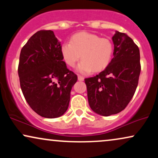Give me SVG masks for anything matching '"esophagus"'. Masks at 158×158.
I'll return each instance as SVG.
<instances>
[{
  "instance_id": "esophagus-1",
  "label": "esophagus",
  "mask_w": 158,
  "mask_h": 158,
  "mask_svg": "<svg viewBox=\"0 0 158 158\" xmlns=\"http://www.w3.org/2000/svg\"><path fill=\"white\" fill-rule=\"evenodd\" d=\"M78 80H79V81H83V80H84V77H83L82 76L79 75V76H78Z\"/></svg>"
}]
</instances>
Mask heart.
<instances>
[{
  "label": "heart",
  "mask_w": 158,
  "mask_h": 158,
  "mask_svg": "<svg viewBox=\"0 0 158 158\" xmlns=\"http://www.w3.org/2000/svg\"><path fill=\"white\" fill-rule=\"evenodd\" d=\"M113 50L109 39L87 32L73 35L70 42L64 43L61 48V55L68 66H75L81 57L82 61L78 70L83 73L104 70L110 62Z\"/></svg>",
  "instance_id": "obj_1"
}]
</instances>
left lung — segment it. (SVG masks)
<instances>
[{
  "mask_svg": "<svg viewBox=\"0 0 158 158\" xmlns=\"http://www.w3.org/2000/svg\"><path fill=\"white\" fill-rule=\"evenodd\" d=\"M112 40L114 58L109 64L98 75L85 79L90 108L105 117L126 108L137 89L141 70L139 50L133 40L118 31Z\"/></svg>",
  "mask_w": 158,
  "mask_h": 158,
  "instance_id": "left-lung-1",
  "label": "left lung"
}]
</instances>
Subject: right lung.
Returning a JSON list of instances; mask_svg holds the SVG:
<instances>
[{
  "label": "right lung",
  "instance_id": "obj_1",
  "mask_svg": "<svg viewBox=\"0 0 158 158\" xmlns=\"http://www.w3.org/2000/svg\"><path fill=\"white\" fill-rule=\"evenodd\" d=\"M52 30H40L21 50L18 72L27 102L36 114L56 118L68 110L77 75L67 68Z\"/></svg>",
  "mask_w": 158,
  "mask_h": 158
}]
</instances>
